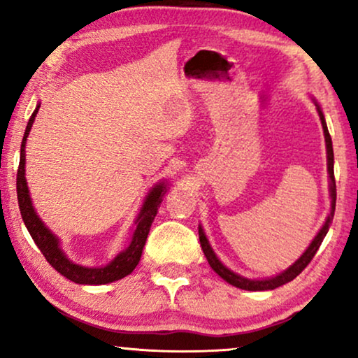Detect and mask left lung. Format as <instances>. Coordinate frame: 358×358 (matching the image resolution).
Here are the masks:
<instances>
[{
  "instance_id": "1",
  "label": "left lung",
  "mask_w": 358,
  "mask_h": 358,
  "mask_svg": "<svg viewBox=\"0 0 358 358\" xmlns=\"http://www.w3.org/2000/svg\"><path fill=\"white\" fill-rule=\"evenodd\" d=\"M315 106H317V111H319L322 127H324L325 145H327V169H329V178H330L329 192H330V199H332V206H330L329 217L325 219V224H324V226H322L319 234H317V236L314 237L312 244L307 247L306 252H303L301 257L295 260L292 266H290L289 268H285L284 272H280L279 275L271 277V279H262V280L247 279V277H242V275H239V273L229 271V268L224 266V264L217 259V255L214 254L213 247H210L209 241H207V237H206V234H204V229L199 226V241H201L202 250H204V255H206L207 262H209V266L214 268L215 273H219V275L222 277L224 280L229 282V284L234 285V287H239V289H244V290H273V289H277V287L287 284V282L294 280L295 277H297L299 273H301L303 268L308 266V264H310V260L314 259V255L317 254V250H319L322 241H324V237L327 236L329 227H330V224H332L334 213H335V199H337V187H335V178H334V148H332V138H330L327 124H325L324 113H322V109H320L319 104L315 103Z\"/></svg>"
}]
</instances>
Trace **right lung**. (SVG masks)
<instances>
[{
  "instance_id": "1",
  "label": "right lung",
  "mask_w": 358,
  "mask_h": 358,
  "mask_svg": "<svg viewBox=\"0 0 358 358\" xmlns=\"http://www.w3.org/2000/svg\"><path fill=\"white\" fill-rule=\"evenodd\" d=\"M39 109H34V113L31 114L28 126H26L23 143H21V154H20V167H17L16 174V191H17V204H20L21 217L24 220V226L28 229V232L33 237L34 244L39 247L44 257H46L48 262L51 264L52 268H56L61 275H64L66 279L76 282V284H85V285H101V284H109V282L119 280L122 277L129 275V273L134 271L136 266L139 264L141 254H143L145 239H148L149 229H151V224L154 217H156L159 206H161L162 199H164L167 192V184L159 182L154 186L151 191H149L148 196H145L144 204L141 207L138 217H136L134 224L136 229L132 232L131 242L127 245L126 250L119 252L116 257H114L108 266L104 267H85L79 266V264H74L66 257L59 245V239L52 234L50 229L44 226V222L38 217L36 210L33 207V201L29 197L28 184H26L24 178V148H26V139H28V134L33 127L34 117H36Z\"/></svg>"
}]
</instances>
